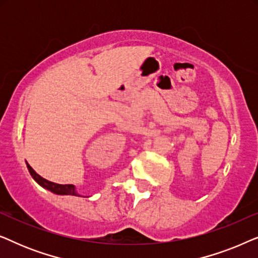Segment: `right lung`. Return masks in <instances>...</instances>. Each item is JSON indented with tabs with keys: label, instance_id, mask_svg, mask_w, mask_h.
Listing matches in <instances>:
<instances>
[{
	"label": "right lung",
	"instance_id": "right-lung-1",
	"mask_svg": "<svg viewBox=\"0 0 258 258\" xmlns=\"http://www.w3.org/2000/svg\"><path fill=\"white\" fill-rule=\"evenodd\" d=\"M28 170H29L31 177H33L35 181H36L38 184L43 186V188L50 190L54 194H57V195H72V196H80L79 194L76 192L75 186L73 184H57V183H52L48 179H45L43 177H41L40 175L36 174L33 168L30 167L29 164L27 163Z\"/></svg>",
	"mask_w": 258,
	"mask_h": 258
}]
</instances>
